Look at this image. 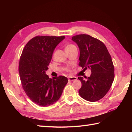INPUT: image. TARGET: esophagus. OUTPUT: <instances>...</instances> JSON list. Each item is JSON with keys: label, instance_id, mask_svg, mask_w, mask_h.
<instances>
[{"label": "esophagus", "instance_id": "obj_1", "mask_svg": "<svg viewBox=\"0 0 132 132\" xmlns=\"http://www.w3.org/2000/svg\"><path fill=\"white\" fill-rule=\"evenodd\" d=\"M68 79L69 81H73L77 79V78L75 77H70L68 78Z\"/></svg>", "mask_w": 132, "mask_h": 132}]
</instances>
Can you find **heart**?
Segmentation results:
<instances>
[{
  "instance_id": "1",
  "label": "heart",
  "mask_w": 132,
  "mask_h": 132,
  "mask_svg": "<svg viewBox=\"0 0 132 132\" xmlns=\"http://www.w3.org/2000/svg\"><path fill=\"white\" fill-rule=\"evenodd\" d=\"M75 47V46L74 45H72V44H69V45H67V46H66L65 49H71V48H72V47Z\"/></svg>"
}]
</instances>
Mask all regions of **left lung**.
<instances>
[{"label": "left lung", "instance_id": "obj_1", "mask_svg": "<svg viewBox=\"0 0 132 132\" xmlns=\"http://www.w3.org/2000/svg\"><path fill=\"white\" fill-rule=\"evenodd\" d=\"M72 41L79 49V65L91 70L90 77H79L82 87L79 94L83 99L96 102L105 96L114 78L113 64L110 54L102 41L87 35L73 36Z\"/></svg>", "mask_w": 132, "mask_h": 132}]
</instances>
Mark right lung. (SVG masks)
<instances>
[{
    "label": "right lung",
    "instance_id": "add662e5",
    "mask_svg": "<svg viewBox=\"0 0 132 132\" xmlns=\"http://www.w3.org/2000/svg\"><path fill=\"white\" fill-rule=\"evenodd\" d=\"M64 38L36 36L23 50L19 66L22 86L29 99L40 106H49L58 101L68 82L66 77L50 79L46 74L55 48Z\"/></svg>",
    "mask_w": 132,
    "mask_h": 132
}]
</instances>
